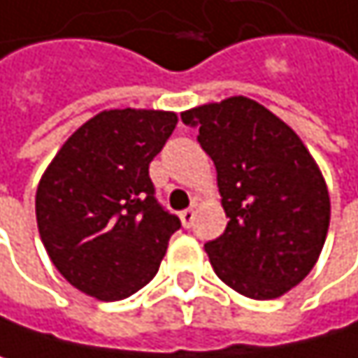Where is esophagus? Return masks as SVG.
<instances>
[{
    "label": "esophagus",
    "mask_w": 358,
    "mask_h": 358,
    "mask_svg": "<svg viewBox=\"0 0 358 358\" xmlns=\"http://www.w3.org/2000/svg\"><path fill=\"white\" fill-rule=\"evenodd\" d=\"M180 220H182V227H185V229H191V227H193V220H195V212H193V210L180 212Z\"/></svg>",
    "instance_id": "esophagus-1"
}]
</instances>
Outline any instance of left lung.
I'll use <instances>...</instances> for the list:
<instances>
[{
	"instance_id": "left-lung-1",
	"label": "left lung",
	"mask_w": 358,
	"mask_h": 358,
	"mask_svg": "<svg viewBox=\"0 0 358 358\" xmlns=\"http://www.w3.org/2000/svg\"><path fill=\"white\" fill-rule=\"evenodd\" d=\"M218 171L227 231L206 243L216 275L241 296L273 300L317 264L329 229L325 178L300 136L252 98L182 113Z\"/></svg>"
}]
</instances>
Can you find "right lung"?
Returning <instances> with one entry per match:
<instances>
[{"mask_svg": "<svg viewBox=\"0 0 358 358\" xmlns=\"http://www.w3.org/2000/svg\"><path fill=\"white\" fill-rule=\"evenodd\" d=\"M176 123L171 110H102L45 167L35 195L39 237L79 292L123 300L157 275L180 220L157 203L148 163Z\"/></svg>", "mask_w": 358, "mask_h": 358, "instance_id": "right-lung-1", "label": "right lung"}]
</instances>
